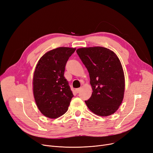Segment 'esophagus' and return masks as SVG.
Instances as JSON below:
<instances>
[{
  "label": "esophagus",
  "mask_w": 153,
  "mask_h": 153,
  "mask_svg": "<svg viewBox=\"0 0 153 153\" xmlns=\"http://www.w3.org/2000/svg\"><path fill=\"white\" fill-rule=\"evenodd\" d=\"M80 90H81V88H76V89H75V91H76V93L78 94V93H79V92H80Z\"/></svg>",
  "instance_id": "1"
}]
</instances>
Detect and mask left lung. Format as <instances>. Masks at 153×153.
<instances>
[{"label": "left lung", "mask_w": 153, "mask_h": 153, "mask_svg": "<svg viewBox=\"0 0 153 153\" xmlns=\"http://www.w3.org/2000/svg\"><path fill=\"white\" fill-rule=\"evenodd\" d=\"M76 53L89 73L93 90L85 103L96 115L105 117L113 114L123 102L125 90L119 59L112 51L100 46L79 48Z\"/></svg>", "instance_id": "obj_1"}]
</instances>
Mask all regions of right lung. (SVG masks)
<instances>
[{
  "label": "right lung",
  "instance_id": "obj_1",
  "mask_svg": "<svg viewBox=\"0 0 153 153\" xmlns=\"http://www.w3.org/2000/svg\"><path fill=\"white\" fill-rule=\"evenodd\" d=\"M76 49L59 47L45 53L36 65L33 76V94L40 112L56 119L68 109L73 94L64 76L67 61Z\"/></svg>",
  "mask_w": 153,
  "mask_h": 153
}]
</instances>
